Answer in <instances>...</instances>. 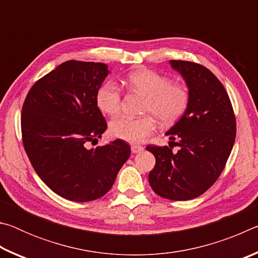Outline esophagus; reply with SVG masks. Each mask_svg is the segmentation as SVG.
<instances>
[{
	"instance_id": "esophagus-1",
	"label": "esophagus",
	"mask_w": 258,
	"mask_h": 258,
	"mask_svg": "<svg viewBox=\"0 0 258 258\" xmlns=\"http://www.w3.org/2000/svg\"><path fill=\"white\" fill-rule=\"evenodd\" d=\"M143 149H145V148L141 146H138V145H133L132 147H131V150H132L133 154H139V152L143 151Z\"/></svg>"
}]
</instances>
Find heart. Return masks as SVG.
Segmentation results:
<instances>
[{
	"mask_svg": "<svg viewBox=\"0 0 258 258\" xmlns=\"http://www.w3.org/2000/svg\"><path fill=\"white\" fill-rule=\"evenodd\" d=\"M127 84L147 98L145 112L155 115L164 125L176 123L189 106L190 94L187 87L183 84H174L168 77L156 72L142 69L130 74ZM95 100L102 112L108 116H116L120 110L121 103L119 86L112 81L104 82L99 87ZM155 130L156 119L150 115L140 118L123 116L113 119L109 125L113 138L130 143L142 142Z\"/></svg>",
	"mask_w": 258,
	"mask_h": 258,
	"instance_id": "b5f03b06",
	"label": "heart"
}]
</instances>
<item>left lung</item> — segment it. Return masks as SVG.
Masks as SVG:
<instances>
[{"label":"left lung","instance_id":"left-lung-1","mask_svg":"<svg viewBox=\"0 0 258 258\" xmlns=\"http://www.w3.org/2000/svg\"><path fill=\"white\" fill-rule=\"evenodd\" d=\"M190 94L186 111L165 134L171 148L148 146L156 157L149 183L169 200H190L208 190L224 169L235 139V118L229 95L214 74L202 64L169 60ZM176 141V143H174Z\"/></svg>","mask_w":258,"mask_h":258}]
</instances>
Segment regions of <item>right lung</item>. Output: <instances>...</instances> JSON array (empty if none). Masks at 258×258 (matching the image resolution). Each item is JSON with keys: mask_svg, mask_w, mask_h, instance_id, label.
I'll use <instances>...</instances> for the list:
<instances>
[{"mask_svg": "<svg viewBox=\"0 0 258 258\" xmlns=\"http://www.w3.org/2000/svg\"><path fill=\"white\" fill-rule=\"evenodd\" d=\"M106 63L66 61L33 85L21 112L28 158L41 180L64 199L92 202L111 189L131 148L117 139L87 149L107 130L97 92Z\"/></svg>", "mask_w": 258, "mask_h": 258, "instance_id": "add662e5", "label": "right lung"}]
</instances>
